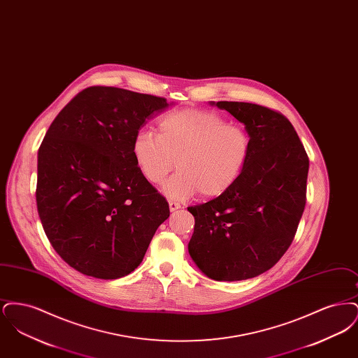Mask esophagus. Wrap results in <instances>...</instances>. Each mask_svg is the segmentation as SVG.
Segmentation results:
<instances>
[{"label": "esophagus", "mask_w": 358, "mask_h": 358, "mask_svg": "<svg viewBox=\"0 0 358 358\" xmlns=\"http://www.w3.org/2000/svg\"><path fill=\"white\" fill-rule=\"evenodd\" d=\"M180 208H181L180 203H177V201H169V209H171V212H174V210H177V209H180Z\"/></svg>", "instance_id": "esophagus-1"}]
</instances>
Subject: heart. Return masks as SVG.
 Instances as JSON below:
<instances>
[{
	"mask_svg": "<svg viewBox=\"0 0 358 358\" xmlns=\"http://www.w3.org/2000/svg\"><path fill=\"white\" fill-rule=\"evenodd\" d=\"M251 152L252 138L244 126L204 108L168 113L158 120V134L142 129L133 141L136 165L152 184L162 182L174 164L180 168L164 185L171 199L227 193L245 171Z\"/></svg>",
	"mask_w": 358,
	"mask_h": 358,
	"instance_id": "1",
	"label": "heart"
}]
</instances>
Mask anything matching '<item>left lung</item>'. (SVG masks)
Returning <instances> with one entry per match:
<instances>
[{
	"mask_svg": "<svg viewBox=\"0 0 358 358\" xmlns=\"http://www.w3.org/2000/svg\"><path fill=\"white\" fill-rule=\"evenodd\" d=\"M252 138V152L227 193L189 206L194 231L187 250L215 280H244L268 271L289 250L306 205L308 157L283 114L254 103L217 102Z\"/></svg>",
	"mask_w": 358,
	"mask_h": 358,
	"instance_id": "obj_1",
	"label": "left lung"
}]
</instances>
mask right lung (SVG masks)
Here are the masks:
<instances>
[{
	"label": "right lung",
	"mask_w": 358,
	"mask_h": 358,
	"mask_svg": "<svg viewBox=\"0 0 358 358\" xmlns=\"http://www.w3.org/2000/svg\"><path fill=\"white\" fill-rule=\"evenodd\" d=\"M165 98L94 85L52 122L37 154L36 203L53 250L72 268L117 279L141 264L169 204L145 178L133 141Z\"/></svg>",
	"instance_id": "obj_1"
}]
</instances>
